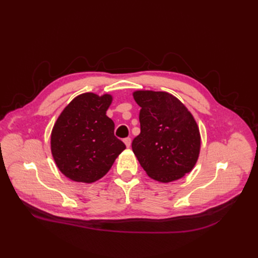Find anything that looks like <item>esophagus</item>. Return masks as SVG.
<instances>
[{
	"label": "esophagus",
	"instance_id": "1",
	"mask_svg": "<svg viewBox=\"0 0 258 258\" xmlns=\"http://www.w3.org/2000/svg\"><path fill=\"white\" fill-rule=\"evenodd\" d=\"M123 142H124V144L126 145V147H130V146H131V143H132V139H131V138H125V139L123 140Z\"/></svg>",
	"mask_w": 258,
	"mask_h": 258
}]
</instances>
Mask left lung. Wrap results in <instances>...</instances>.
<instances>
[{
  "mask_svg": "<svg viewBox=\"0 0 258 258\" xmlns=\"http://www.w3.org/2000/svg\"><path fill=\"white\" fill-rule=\"evenodd\" d=\"M141 107V132L132 148L150 178L169 183L195 167L201 150V135L192 114L167 92L139 90L133 93Z\"/></svg>",
  "mask_w": 258,
  "mask_h": 258,
  "instance_id": "1",
  "label": "left lung"
}]
</instances>
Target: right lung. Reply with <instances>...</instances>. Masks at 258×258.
<instances>
[{
    "label": "right lung",
    "mask_w": 258,
    "mask_h": 258,
    "mask_svg": "<svg viewBox=\"0 0 258 258\" xmlns=\"http://www.w3.org/2000/svg\"><path fill=\"white\" fill-rule=\"evenodd\" d=\"M112 95H78L58 116L51 133V153L58 169L75 182L93 183L111 169L125 144L115 137L106 116Z\"/></svg>",
    "instance_id": "right-lung-1"
}]
</instances>
